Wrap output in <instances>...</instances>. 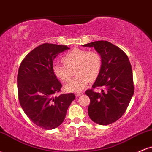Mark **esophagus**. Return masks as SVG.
Wrapping results in <instances>:
<instances>
[{
    "instance_id": "obj_1",
    "label": "esophagus",
    "mask_w": 152,
    "mask_h": 152,
    "mask_svg": "<svg viewBox=\"0 0 152 152\" xmlns=\"http://www.w3.org/2000/svg\"><path fill=\"white\" fill-rule=\"evenodd\" d=\"M82 94H83V93H82V92H78V93L75 94V96H76L78 97V96H81Z\"/></svg>"
}]
</instances>
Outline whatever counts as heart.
<instances>
[{
	"mask_svg": "<svg viewBox=\"0 0 152 152\" xmlns=\"http://www.w3.org/2000/svg\"><path fill=\"white\" fill-rule=\"evenodd\" d=\"M64 65L55 64L52 71L57 78L63 82H68L72 77L74 71L77 75L64 88L68 92L78 93L88 85L89 81H94L100 74L102 69V58L96 50H87L74 48L63 56Z\"/></svg>",
	"mask_w": 152,
	"mask_h": 152,
	"instance_id": "b5f03b06",
	"label": "heart"
}]
</instances>
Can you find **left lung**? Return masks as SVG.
<instances>
[{
	"label": "left lung",
	"instance_id": "left-lung-1",
	"mask_svg": "<svg viewBox=\"0 0 152 152\" xmlns=\"http://www.w3.org/2000/svg\"><path fill=\"white\" fill-rule=\"evenodd\" d=\"M94 47L102 58V69L91 89L86 91L89 97L88 114L91 119L100 125L117 121L125 113L134 92L133 74L128 56L121 49L106 41L83 45ZM102 88V92L93 88Z\"/></svg>",
	"mask_w": 152,
	"mask_h": 152
}]
</instances>
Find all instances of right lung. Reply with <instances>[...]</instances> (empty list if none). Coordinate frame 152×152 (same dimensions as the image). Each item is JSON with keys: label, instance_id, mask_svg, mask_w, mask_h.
I'll list each match as a JSON object with an SVG mask.
<instances>
[{"label": "right lung", "instance_id": "obj_1", "mask_svg": "<svg viewBox=\"0 0 152 152\" xmlns=\"http://www.w3.org/2000/svg\"><path fill=\"white\" fill-rule=\"evenodd\" d=\"M69 49L66 46L43 43L28 54L18 72V100L33 123L44 129H53L64 121L68 108L76 96L61 94L62 87L52 71L54 58Z\"/></svg>", "mask_w": 152, "mask_h": 152}]
</instances>
